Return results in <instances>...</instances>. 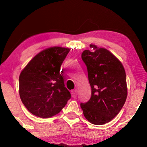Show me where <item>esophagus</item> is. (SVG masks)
I'll list each match as a JSON object with an SVG mask.
<instances>
[{
    "label": "esophagus",
    "instance_id": "esophagus-1",
    "mask_svg": "<svg viewBox=\"0 0 147 147\" xmlns=\"http://www.w3.org/2000/svg\"><path fill=\"white\" fill-rule=\"evenodd\" d=\"M77 95H78V90L76 89L72 90V91H71V96H72V97L76 98V97H77Z\"/></svg>",
    "mask_w": 147,
    "mask_h": 147
}]
</instances>
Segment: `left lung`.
Masks as SVG:
<instances>
[{"instance_id": "1", "label": "left lung", "mask_w": 147, "mask_h": 147, "mask_svg": "<svg viewBox=\"0 0 147 147\" xmlns=\"http://www.w3.org/2000/svg\"><path fill=\"white\" fill-rule=\"evenodd\" d=\"M82 58L87 66L92 88L89 101L80 104L84 115L90 123L102 125L119 113L127 98L126 72L122 63L108 49L90 45Z\"/></svg>"}]
</instances>
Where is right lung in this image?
Masks as SVG:
<instances>
[{
  "label": "right lung",
  "instance_id": "add662e5",
  "mask_svg": "<svg viewBox=\"0 0 147 147\" xmlns=\"http://www.w3.org/2000/svg\"><path fill=\"white\" fill-rule=\"evenodd\" d=\"M70 49L55 46L37 53L19 76V95L33 115L49 118L61 112L71 94L60 74L61 64Z\"/></svg>",
  "mask_w": 147,
  "mask_h": 147
}]
</instances>
